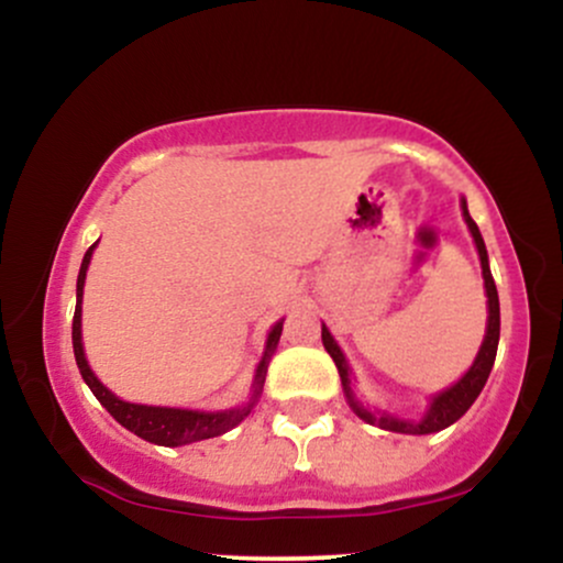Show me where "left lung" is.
Here are the masks:
<instances>
[{"label":"left lung","mask_w":563,"mask_h":563,"mask_svg":"<svg viewBox=\"0 0 563 563\" xmlns=\"http://www.w3.org/2000/svg\"><path fill=\"white\" fill-rule=\"evenodd\" d=\"M463 206V219H466L471 238H474L476 251H479V262H482V277H484V290H487V307H489V318H487V333H484V341L479 346V354H476L474 365L468 367L466 376H463L457 384H452L450 389L439 391L431 397L429 410L423 412V418L418 421H410V418H397L391 412H371L367 407L354 397L352 391V371H349V363L341 352V346L335 344L331 331L322 325V346L328 349V354L333 357L335 367H339V376H341V386H344V394L349 399V407L357 412L360 418L367 423H376L378 429L386 431H397V434H434V431L448 429L457 421L461 416H466V410L474 405V399L479 397L484 384H487L489 371L495 365V354H497V341H500V301H497V288L493 280V273H489V260H487V245H484V238L476 222L468 214V206L466 200H461Z\"/></svg>","instance_id":"8db88e82"}]
</instances>
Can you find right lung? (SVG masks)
<instances>
[{
  "label": "right lung",
  "instance_id": "add662e5",
  "mask_svg": "<svg viewBox=\"0 0 563 563\" xmlns=\"http://www.w3.org/2000/svg\"><path fill=\"white\" fill-rule=\"evenodd\" d=\"M97 245V243H95ZM95 245H89V251L84 254L79 280H76V312H74V354L76 365H79L81 378L87 380V386L92 394L100 399V405L119 421L124 429L132 431L145 439V442L161 444V448H183V444L200 442V439H211L224 434V431L235 429L238 423L254 410V405L260 402V394L264 389V376H267V365L273 360L277 341L283 333V320L275 322L273 331L267 335V346H264V357L260 367H256L254 386H251V399L243 407H232V410H219V412H200V410H183V407H153V405H134L124 402L108 386L100 384V378L95 376L92 367H89L87 357H84V344H81V296H84V280H87V267L92 260Z\"/></svg>",
  "mask_w": 563,
  "mask_h": 563
}]
</instances>
